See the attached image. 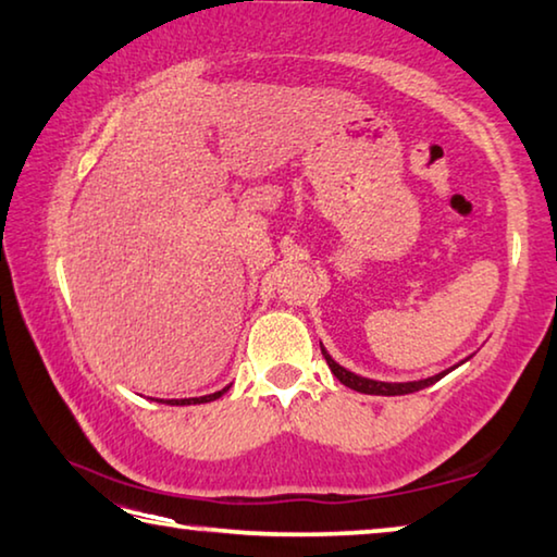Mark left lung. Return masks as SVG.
<instances>
[{
  "label": "left lung",
  "instance_id": "8db88e82",
  "mask_svg": "<svg viewBox=\"0 0 557 557\" xmlns=\"http://www.w3.org/2000/svg\"><path fill=\"white\" fill-rule=\"evenodd\" d=\"M322 355L326 359V364H330L332 374L339 379L344 386H349V389L361 392V394H376V396H399V394H413L419 389H426V386L436 384L438 379H444L448 372H441L436 376H429V379H419V382H376V379H367V376H359L355 372H349V369L339 367L337 361H334L330 355H326V349L322 347Z\"/></svg>",
  "mask_w": 557,
  "mask_h": 557
}]
</instances>
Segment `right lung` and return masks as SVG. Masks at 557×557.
<instances>
[{
    "label": "right lung",
    "instance_id": "right-lung-1",
    "mask_svg": "<svg viewBox=\"0 0 557 557\" xmlns=\"http://www.w3.org/2000/svg\"><path fill=\"white\" fill-rule=\"evenodd\" d=\"M227 389H231V386H225V389H220V392H215V394H208V396H196V399H168L165 404H171V406H190V404H208V401H215L218 396H223ZM163 401V399H161Z\"/></svg>",
    "mask_w": 557,
    "mask_h": 557
}]
</instances>
